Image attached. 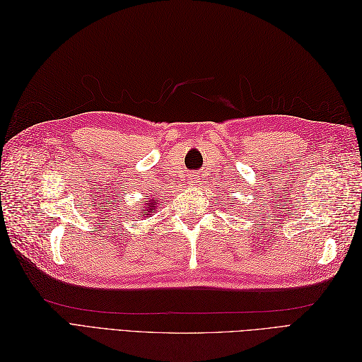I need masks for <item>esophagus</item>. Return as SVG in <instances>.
<instances>
[{
    "instance_id": "obj_1",
    "label": "esophagus",
    "mask_w": 362,
    "mask_h": 362,
    "mask_svg": "<svg viewBox=\"0 0 362 362\" xmlns=\"http://www.w3.org/2000/svg\"><path fill=\"white\" fill-rule=\"evenodd\" d=\"M187 178H189V184L190 185H196V182H199L198 181V175H194V173H190Z\"/></svg>"
}]
</instances>
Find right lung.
<instances>
[{
	"instance_id": "add662e5",
	"label": "right lung",
	"mask_w": 362,
	"mask_h": 362,
	"mask_svg": "<svg viewBox=\"0 0 362 362\" xmlns=\"http://www.w3.org/2000/svg\"><path fill=\"white\" fill-rule=\"evenodd\" d=\"M158 198H152L149 201H145V210H141V214L146 213V217L151 216V213H156L157 211V206H158Z\"/></svg>"
}]
</instances>
